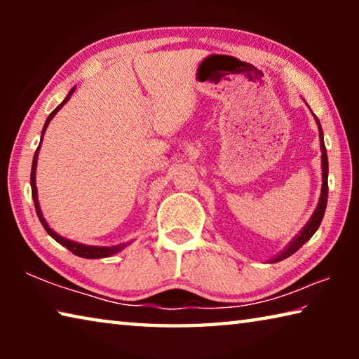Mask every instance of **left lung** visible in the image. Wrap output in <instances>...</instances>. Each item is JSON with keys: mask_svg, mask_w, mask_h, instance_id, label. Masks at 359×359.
<instances>
[{"mask_svg": "<svg viewBox=\"0 0 359 359\" xmlns=\"http://www.w3.org/2000/svg\"><path fill=\"white\" fill-rule=\"evenodd\" d=\"M317 120V125H318V131H320V147H321V169H323V185H321V194H320V201L317 209H315L313 215L309 223L304 226V229L301 231L299 234L296 236L293 239V242L285 248V250L277 255L276 258L271 259V263H278V261H282L285 258H288L293 255L294 252L299 250V248L306 244V242L312 238L315 234V231L318 229L321 220H323V215H325V210H326V204H327V155H326V147H325V141H323V130H321V125H320V120L315 117Z\"/></svg>", "mask_w": 359, "mask_h": 359, "instance_id": "obj_1", "label": "left lung"}]
</instances>
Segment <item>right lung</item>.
<instances>
[{"label": "right lung", "instance_id": "add662e5", "mask_svg": "<svg viewBox=\"0 0 359 359\" xmlns=\"http://www.w3.org/2000/svg\"><path fill=\"white\" fill-rule=\"evenodd\" d=\"M76 88V87H74ZM74 88H71V92L68 93V96L63 100L62 104H58L55 109H53L52 114L48 115L47 120H46V125L44 128H42V136H44V133L47 130L48 123H50V120L53 118V115H55L60 109H62L65 106V102L68 101L71 98L72 92H74ZM42 136H41V141H42ZM39 147H41V142L38 145V149H36V154L33 156V165H32V177H29V180H32V196H33V201H34V209H36V214H38V218L42 226H44V229L47 231L48 236H52L53 239H55L58 244H62L63 247L68 248L69 252H72L74 255H77V257H82V258H106V257H111V255L120 252L121 248H125L126 245H128V242L126 244H120V245H114V247H96V245H83V244H79V242H74V241H69V239H65L62 238V236L57 234L55 231L48 228L47 222L44 220V217H42V212H41V208H39V201H38V190H36V165H38V154H39Z\"/></svg>", "mask_w": 359, "mask_h": 359}]
</instances>
